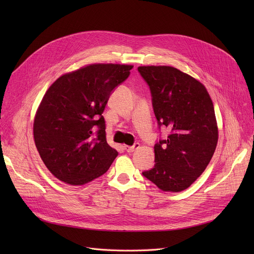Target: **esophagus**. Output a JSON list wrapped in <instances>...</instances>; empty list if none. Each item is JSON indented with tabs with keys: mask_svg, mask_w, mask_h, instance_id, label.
<instances>
[{
	"mask_svg": "<svg viewBox=\"0 0 254 254\" xmlns=\"http://www.w3.org/2000/svg\"><path fill=\"white\" fill-rule=\"evenodd\" d=\"M140 147V144L139 143H135L132 146H125V150L128 153L130 152H134L135 150H137Z\"/></svg>",
	"mask_w": 254,
	"mask_h": 254,
	"instance_id": "1",
	"label": "esophagus"
}]
</instances>
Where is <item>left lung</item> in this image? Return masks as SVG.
<instances>
[{"instance_id":"left-lung-1","label":"left lung","mask_w":254,"mask_h":254,"mask_svg":"<svg viewBox=\"0 0 254 254\" xmlns=\"http://www.w3.org/2000/svg\"><path fill=\"white\" fill-rule=\"evenodd\" d=\"M138 72L149 86L158 128L170 129L154 145V167L142 174L164 191L184 190L202 175L216 148L212 100L201 82L173 66L144 65Z\"/></svg>"}]
</instances>
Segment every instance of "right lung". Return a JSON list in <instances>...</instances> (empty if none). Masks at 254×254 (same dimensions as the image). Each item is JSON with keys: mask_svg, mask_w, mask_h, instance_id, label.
Returning a JSON list of instances; mask_svg holds the SVG:
<instances>
[{"mask_svg": "<svg viewBox=\"0 0 254 254\" xmlns=\"http://www.w3.org/2000/svg\"><path fill=\"white\" fill-rule=\"evenodd\" d=\"M132 65L95 64L64 74L48 88L34 122L36 147L61 181L82 185L108 171L118 152L106 139L103 112Z\"/></svg>", "mask_w": 254, "mask_h": 254, "instance_id": "add662e5", "label": "right lung"}]
</instances>
